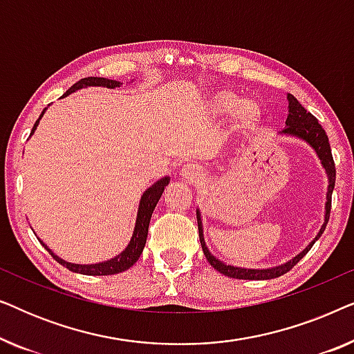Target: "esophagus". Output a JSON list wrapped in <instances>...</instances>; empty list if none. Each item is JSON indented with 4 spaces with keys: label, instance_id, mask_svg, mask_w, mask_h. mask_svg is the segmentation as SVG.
Instances as JSON below:
<instances>
[{
    "label": "esophagus",
    "instance_id": "34e87169",
    "mask_svg": "<svg viewBox=\"0 0 354 354\" xmlns=\"http://www.w3.org/2000/svg\"><path fill=\"white\" fill-rule=\"evenodd\" d=\"M182 176L183 178H187L188 182H195V180H200L203 174L200 172V169H198L195 164H187V166H183L182 169Z\"/></svg>",
    "mask_w": 354,
    "mask_h": 354
}]
</instances>
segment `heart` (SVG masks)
<instances>
[{"instance_id": "heart-1", "label": "heart", "mask_w": 354, "mask_h": 354, "mask_svg": "<svg viewBox=\"0 0 354 354\" xmlns=\"http://www.w3.org/2000/svg\"><path fill=\"white\" fill-rule=\"evenodd\" d=\"M240 102L239 96L232 91H221L212 100V111L217 115H229L234 113L236 106ZM239 106V105H238ZM259 119V108L251 101H243L241 103L239 109L236 110V124L241 129L254 127Z\"/></svg>"}]
</instances>
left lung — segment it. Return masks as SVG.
<instances>
[{"label":"left lung","instance_id":"8db88e82","mask_svg":"<svg viewBox=\"0 0 354 354\" xmlns=\"http://www.w3.org/2000/svg\"><path fill=\"white\" fill-rule=\"evenodd\" d=\"M287 127H285L282 135H292V137H298L303 138L304 142H308L311 147L316 149L317 156L321 158L322 166L326 167V172L328 176V192H327V203H326V221H324L322 229L319 230V234L314 241H316L319 236L322 235V232L326 230V225L328 222V217H330V207H332V192L333 187H335V162H333L332 158V149H330V143H328V137L326 133V130L322 129V125L317 122V119L314 118L311 113H308L306 109L299 104V101L295 98L293 95H288V118H287ZM196 219H198V232H200V241L203 246V253H205L207 263H209L212 268L216 270H219L221 274L227 275V277L232 279H241V280H269V279H275L280 277V275L287 274L290 269L293 268L295 264L299 263V259L303 258L304 254L308 253L309 250L313 248L314 241H311L306 248H304L301 253L298 256H295L292 261H288L287 264L279 266V268H272V269H241V268H234V266H227L224 263H221L219 259H216L214 256L209 253L207 246L205 243V236H203V225H201V217H200V211H196Z\"/></svg>","mask_w":354,"mask_h":354}]
</instances>
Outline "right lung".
I'll return each mask as SVG.
<instances>
[{
  "label": "right lung",
  "instance_id": "right-lung-1",
  "mask_svg": "<svg viewBox=\"0 0 354 354\" xmlns=\"http://www.w3.org/2000/svg\"><path fill=\"white\" fill-rule=\"evenodd\" d=\"M119 85H120V82L104 79V77H85V79H82V80L77 82V84L72 85L71 88L67 90L64 95H62V98H64V96H67V95H71L72 91L84 88V86H106V88H114V86H119ZM43 113H45V109H43ZM43 113L40 114V118L43 115ZM40 118L37 119L35 125H33L32 133L35 132L37 125H38V122H40ZM169 180H171V178L164 177V178H161V180H158L156 183H154V185L149 187L148 190L143 193L142 200H140L137 222H135L132 240H130L127 248H125L120 254L115 256L114 259L104 261V263H98V264H72V263H66L64 259L57 258V256L53 253V251L48 248V246L40 240L41 245L45 246L48 251H50V254L57 261V263L62 264L64 268H67L69 270H72V272L84 274V275H114V274L124 272V270L132 268V266L138 261L140 254L143 253L145 243H147L148 227H149V221H151V214H153L154 207H156V205H158L159 198H161V195H162L164 187L167 185Z\"/></svg>",
  "mask_w": 354,
  "mask_h": 354
}]
</instances>
